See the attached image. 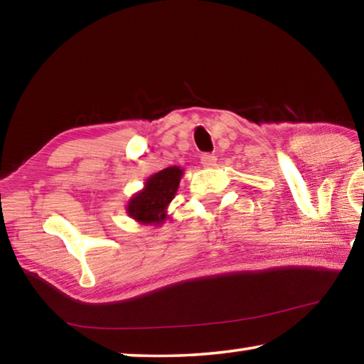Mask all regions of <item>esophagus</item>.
<instances>
[{
    "label": "esophagus",
    "mask_w": 364,
    "mask_h": 364,
    "mask_svg": "<svg viewBox=\"0 0 364 364\" xmlns=\"http://www.w3.org/2000/svg\"><path fill=\"white\" fill-rule=\"evenodd\" d=\"M215 162H217V156L210 152H205L200 156V164L204 165V167H213Z\"/></svg>",
    "instance_id": "obj_1"
}]
</instances>
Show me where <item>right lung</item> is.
Returning a JSON list of instances; mask_svg holds the SVG:
<instances>
[{"instance_id":"add662e5","label":"right lung","mask_w":364,"mask_h":364,"mask_svg":"<svg viewBox=\"0 0 364 364\" xmlns=\"http://www.w3.org/2000/svg\"><path fill=\"white\" fill-rule=\"evenodd\" d=\"M183 175L180 167H168L152 175L144 189L128 204V213L143 223H160L165 220V208L173 199Z\"/></svg>"}]
</instances>
